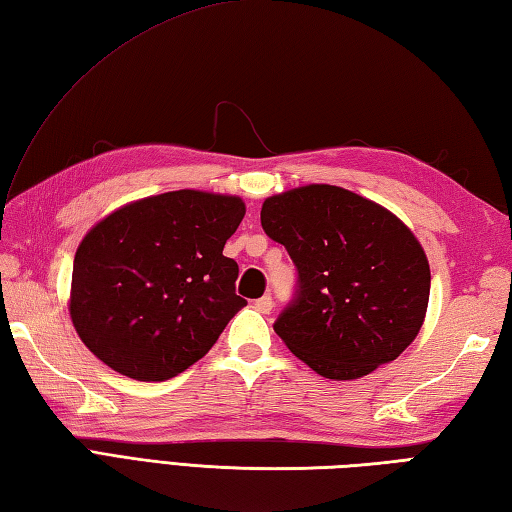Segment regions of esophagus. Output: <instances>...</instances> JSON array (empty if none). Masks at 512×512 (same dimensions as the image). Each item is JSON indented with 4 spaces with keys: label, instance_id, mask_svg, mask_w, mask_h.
Instances as JSON below:
<instances>
[{
    "label": "esophagus",
    "instance_id": "34e87169",
    "mask_svg": "<svg viewBox=\"0 0 512 512\" xmlns=\"http://www.w3.org/2000/svg\"><path fill=\"white\" fill-rule=\"evenodd\" d=\"M273 306H275V301H273V297H270V295H264L262 299L255 301V308L262 312V314H268L270 310H273Z\"/></svg>",
    "mask_w": 512,
    "mask_h": 512
}]
</instances>
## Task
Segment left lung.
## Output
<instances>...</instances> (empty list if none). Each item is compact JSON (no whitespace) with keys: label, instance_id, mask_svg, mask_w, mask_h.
Returning <instances> with one entry per match:
<instances>
[{"label":"left lung","instance_id":"8db88e82","mask_svg":"<svg viewBox=\"0 0 512 512\" xmlns=\"http://www.w3.org/2000/svg\"><path fill=\"white\" fill-rule=\"evenodd\" d=\"M262 226L297 266L275 332L314 372L352 380L394 361L427 314V255L398 217L332 184L270 195Z\"/></svg>","mask_w":512,"mask_h":512}]
</instances>
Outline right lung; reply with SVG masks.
Masks as SVG:
<instances>
[{"label": "right lung", "mask_w": 512, "mask_h": 512, "mask_svg": "<svg viewBox=\"0 0 512 512\" xmlns=\"http://www.w3.org/2000/svg\"><path fill=\"white\" fill-rule=\"evenodd\" d=\"M246 206L237 195L169 191L110 213L76 248L70 317L114 372L167 380L211 350L246 306L222 250Z\"/></svg>", "instance_id": "obj_1"}]
</instances>
